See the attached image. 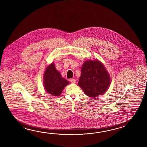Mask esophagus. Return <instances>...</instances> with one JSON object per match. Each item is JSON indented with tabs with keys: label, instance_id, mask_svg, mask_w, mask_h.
<instances>
[{
	"label": "esophagus",
	"instance_id": "34e87169",
	"mask_svg": "<svg viewBox=\"0 0 147 147\" xmlns=\"http://www.w3.org/2000/svg\"><path fill=\"white\" fill-rule=\"evenodd\" d=\"M70 82H72V83H76V80L75 79H70Z\"/></svg>",
	"mask_w": 147,
	"mask_h": 147
}]
</instances>
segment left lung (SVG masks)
I'll return each mask as SVG.
<instances>
[{
  "label": "left lung",
  "mask_w": 147,
  "mask_h": 147,
  "mask_svg": "<svg viewBox=\"0 0 147 147\" xmlns=\"http://www.w3.org/2000/svg\"><path fill=\"white\" fill-rule=\"evenodd\" d=\"M78 86L89 97L105 94L109 87L110 77L103 63L98 60H87L81 68Z\"/></svg>",
  "instance_id": "left-lung-1"
}]
</instances>
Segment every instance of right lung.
Masks as SVG:
<instances>
[{
  "mask_svg": "<svg viewBox=\"0 0 147 147\" xmlns=\"http://www.w3.org/2000/svg\"><path fill=\"white\" fill-rule=\"evenodd\" d=\"M43 80L45 90L54 96H59L63 89L69 84V81L61 77L53 63L46 68Z\"/></svg>",
  "mask_w": 147,
  "mask_h": 147,
  "instance_id": "add662e5",
  "label": "right lung"
}]
</instances>
